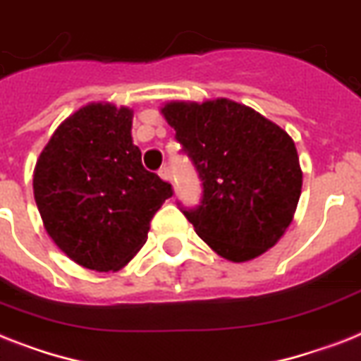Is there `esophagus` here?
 I'll list each match as a JSON object with an SVG mask.
<instances>
[{"label": "esophagus", "instance_id": "esophagus-1", "mask_svg": "<svg viewBox=\"0 0 361 361\" xmlns=\"http://www.w3.org/2000/svg\"><path fill=\"white\" fill-rule=\"evenodd\" d=\"M159 176L165 181H172V172H171V169H169V166H161V169H159Z\"/></svg>", "mask_w": 361, "mask_h": 361}]
</instances>
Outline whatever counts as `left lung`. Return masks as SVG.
<instances>
[{"mask_svg": "<svg viewBox=\"0 0 361 361\" xmlns=\"http://www.w3.org/2000/svg\"><path fill=\"white\" fill-rule=\"evenodd\" d=\"M202 181L181 213L219 256L241 263L276 245L297 209L302 171L295 142L259 113L221 98L163 107Z\"/></svg>", "mask_w": 361, "mask_h": 361, "instance_id": "left-lung-1", "label": "left lung"}]
</instances>
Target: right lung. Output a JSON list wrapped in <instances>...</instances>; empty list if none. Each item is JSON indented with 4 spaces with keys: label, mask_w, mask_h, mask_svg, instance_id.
Returning a JSON list of instances; mask_svg holds the SVG:
<instances>
[{
    "label": "right lung",
    "mask_w": 361,
    "mask_h": 361,
    "mask_svg": "<svg viewBox=\"0 0 361 361\" xmlns=\"http://www.w3.org/2000/svg\"><path fill=\"white\" fill-rule=\"evenodd\" d=\"M131 113L90 104L59 126L35 169V202L61 250L92 271H118L174 195L131 140Z\"/></svg>",
    "instance_id": "add662e5"
}]
</instances>
